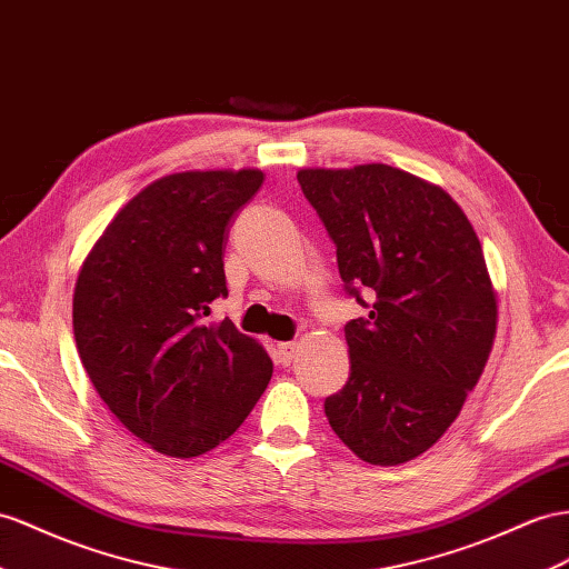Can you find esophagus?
<instances>
[{"label": "esophagus", "mask_w": 569, "mask_h": 569, "mask_svg": "<svg viewBox=\"0 0 569 569\" xmlns=\"http://www.w3.org/2000/svg\"><path fill=\"white\" fill-rule=\"evenodd\" d=\"M293 356H296V343L293 341H286V343L276 346V362H279V366L288 368L290 360H293Z\"/></svg>", "instance_id": "34e87169"}]
</instances>
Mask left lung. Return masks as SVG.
<instances>
[{
  "label": "left lung",
  "instance_id": "left-lung-1",
  "mask_svg": "<svg viewBox=\"0 0 569 569\" xmlns=\"http://www.w3.org/2000/svg\"><path fill=\"white\" fill-rule=\"evenodd\" d=\"M298 182L346 293L370 312L343 329L351 375L325 401L329 426L362 461H411L455 423L492 348L498 302L476 230L445 189L391 166L310 168Z\"/></svg>",
  "mask_w": 569,
  "mask_h": 569
}]
</instances>
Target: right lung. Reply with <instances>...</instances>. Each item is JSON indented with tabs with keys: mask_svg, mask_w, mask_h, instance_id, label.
Masks as SVG:
<instances>
[{
	"mask_svg": "<svg viewBox=\"0 0 569 569\" xmlns=\"http://www.w3.org/2000/svg\"><path fill=\"white\" fill-rule=\"evenodd\" d=\"M259 170L174 172L112 218L74 288L86 372L120 423L160 455L192 459L236 432L271 380V358L230 319L228 228Z\"/></svg>",
	"mask_w": 569,
	"mask_h": 569,
	"instance_id": "right-lung-1",
	"label": "right lung"
}]
</instances>
